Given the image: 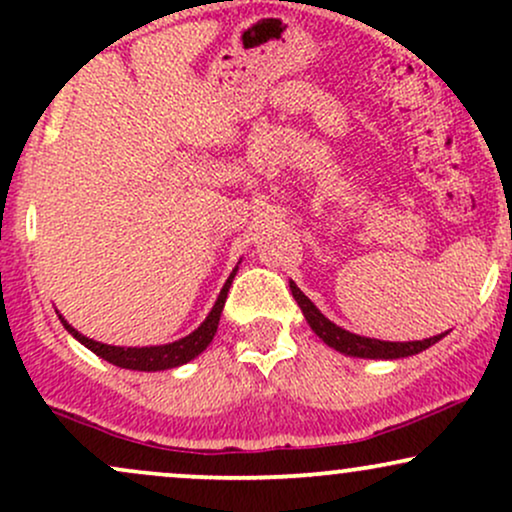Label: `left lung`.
Instances as JSON below:
<instances>
[{
  "mask_svg": "<svg viewBox=\"0 0 512 512\" xmlns=\"http://www.w3.org/2000/svg\"><path fill=\"white\" fill-rule=\"evenodd\" d=\"M293 298H296L298 305H301L305 320L308 325L313 327V332L322 339L327 346L332 349L342 351L346 356H358V358H404V356H414L419 351L428 349L431 344H436L438 339H443L445 334H438V337L424 339V342H380V339H368V337H358V334H351L337 327L334 322L327 320L320 310L315 308L313 301H310L305 293L298 289L296 284H291Z\"/></svg>",
  "mask_w": 512,
  "mask_h": 512,
  "instance_id": "8db88e82",
  "label": "left lung"
}]
</instances>
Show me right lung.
Here are the masks:
<instances>
[{"mask_svg":"<svg viewBox=\"0 0 512 512\" xmlns=\"http://www.w3.org/2000/svg\"><path fill=\"white\" fill-rule=\"evenodd\" d=\"M233 276H236V272L228 276V281H226V284H223V289L219 293V298H216L214 308H211V313H209L207 320H204L195 332L187 334V337H182V339H178V342H173V344L142 346V349H125V346H110V344L93 342V339H88V337H84V334H79L72 325H67V320H64V317H60V320H62V325L67 327V332L72 334V337H76L81 344L88 346V349H91L96 356H101L108 363H113V366L129 368V370H166V368H175V366H182V363L192 361V358L202 354V351L209 346L211 339H214L216 327H219V320H221L223 303H226L228 289H231Z\"/></svg>","mask_w":512,"mask_h":512,"instance_id":"add662e5","label":"right lung"}]
</instances>
